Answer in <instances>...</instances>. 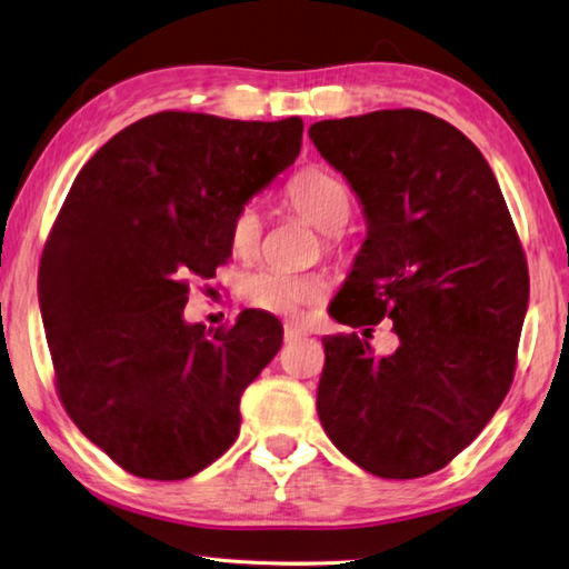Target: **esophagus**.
Here are the masks:
<instances>
[{
  "label": "esophagus",
  "instance_id": "34e87169",
  "mask_svg": "<svg viewBox=\"0 0 569 569\" xmlns=\"http://www.w3.org/2000/svg\"><path fill=\"white\" fill-rule=\"evenodd\" d=\"M283 336H286V340H298V338L306 336V330L298 328V326H286L283 328Z\"/></svg>",
  "mask_w": 569,
  "mask_h": 569
}]
</instances>
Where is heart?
<instances>
[{
	"mask_svg": "<svg viewBox=\"0 0 569 569\" xmlns=\"http://www.w3.org/2000/svg\"><path fill=\"white\" fill-rule=\"evenodd\" d=\"M286 203L323 233L326 249H333L336 236L353 211V196L343 179L326 169H303L286 186ZM263 221L253 203L241 206L229 223V246L236 256L251 258L261 246ZM241 293L258 311L293 318L301 308L323 301L326 281L318 273H291L276 268H253L241 278Z\"/></svg>",
	"mask_w": 569,
	"mask_h": 569,
	"instance_id": "heart-1",
	"label": "heart"
}]
</instances>
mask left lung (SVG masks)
Here are the masks:
<instances>
[{
	"label": "left lung",
	"instance_id": "1",
	"mask_svg": "<svg viewBox=\"0 0 569 569\" xmlns=\"http://www.w3.org/2000/svg\"><path fill=\"white\" fill-rule=\"evenodd\" d=\"M311 141L363 206L368 236L328 313L350 328L392 320L398 348L326 336L318 418L378 478L430 475L508 396L530 276L508 203L480 149L420 109L313 123Z\"/></svg>",
	"mask_w": 569,
	"mask_h": 569
}]
</instances>
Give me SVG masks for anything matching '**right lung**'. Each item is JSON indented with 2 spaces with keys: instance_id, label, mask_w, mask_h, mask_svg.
I'll return each instance as SVG.
<instances>
[{
  "instance_id": "1",
  "label": "right lung",
  "mask_w": 569,
  "mask_h": 569,
  "mask_svg": "<svg viewBox=\"0 0 569 569\" xmlns=\"http://www.w3.org/2000/svg\"><path fill=\"white\" fill-rule=\"evenodd\" d=\"M303 121L161 111L109 139L69 189L39 263L57 392L131 475L183 480L239 438V402L283 343L271 313L186 323L189 276L229 261V223L301 151Z\"/></svg>"
}]
</instances>
